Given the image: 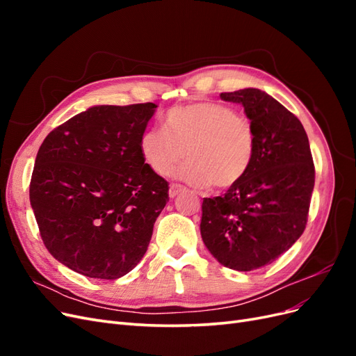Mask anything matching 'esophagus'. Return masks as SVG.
I'll return each mask as SVG.
<instances>
[{
	"instance_id": "esophagus-1",
	"label": "esophagus",
	"mask_w": 356,
	"mask_h": 356,
	"mask_svg": "<svg viewBox=\"0 0 356 356\" xmlns=\"http://www.w3.org/2000/svg\"><path fill=\"white\" fill-rule=\"evenodd\" d=\"M181 191H184V187L179 186V184H170L169 187V197H177Z\"/></svg>"
}]
</instances>
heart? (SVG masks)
Segmentation results:
<instances>
[{"label": "heart", "instance_id": "b5f03b06", "mask_svg": "<svg viewBox=\"0 0 356 356\" xmlns=\"http://www.w3.org/2000/svg\"><path fill=\"white\" fill-rule=\"evenodd\" d=\"M163 129H147L139 153L156 175L165 177L184 157L175 177L196 187L230 188L248 174L257 132L250 117L221 102H193L170 108Z\"/></svg>", "mask_w": 356, "mask_h": 356}]
</instances>
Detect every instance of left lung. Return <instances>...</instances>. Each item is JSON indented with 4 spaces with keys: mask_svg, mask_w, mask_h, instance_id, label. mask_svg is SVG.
<instances>
[{
    "mask_svg": "<svg viewBox=\"0 0 356 356\" xmlns=\"http://www.w3.org/2000/svg\"><path fill=\"white\" fill-rule=\"evenodd\" d=\"M220 96L243 105L257 152L238 184L203 199L200 234L218 263L250 272L275 261L303 234L315 166L303 124L270 95L248 88Z\"/></svg>",
    "mask_w": 356,
    "mask_h": 356,
    "instance_id": "8db88e82",
    "label": "left lung"
}]
</instances>
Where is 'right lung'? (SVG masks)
<instances>
[{
	"label": "right lung",
	"instance_id": "obj_1",
	"mask_svg": "<svg viewBox=\"0 0 356 356\" xmlns=\"http://www.w3.org/2000/svg\"><path fill=\"white\" fill-rule=\"evenodd\" d=\"M153 102L98 105L58 126L42 141L29 200L49 252L71 270L118 279L143 260L168 181L139 153Z\"/></svg>",
	"mask_w": 356,
	"mask_h": 356
}]
</instances>
